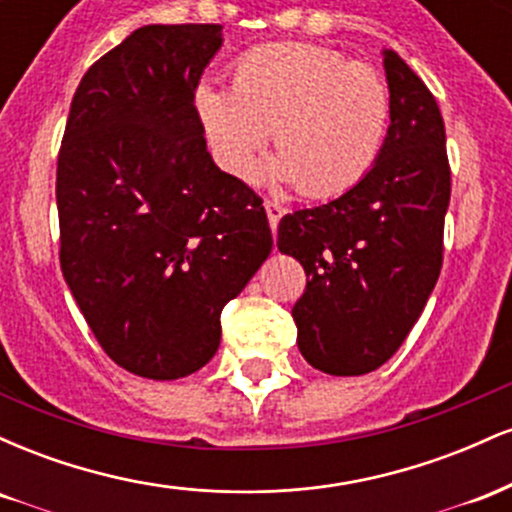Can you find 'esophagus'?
I'll list each match as a JSON object with an SVG mask.
<instances>
[{
    "instance_id": "1",
    "label": "esophagus",
    "mask_w": 512,
    "mask_h": 512,
    "mask_svg": "<svg viewBox=\"0 0 512 512\" xmlns=\"http://www.w3.org/2000/svg\"><path fill=\"white\" fill-rule=\"evenodd\" d=\"M264 211H267L269 226H272V231H276V226H279V219L286 214V209L281 207V204L272 202V199H267V202H264Z\"/></svg>"
}]
</instances>
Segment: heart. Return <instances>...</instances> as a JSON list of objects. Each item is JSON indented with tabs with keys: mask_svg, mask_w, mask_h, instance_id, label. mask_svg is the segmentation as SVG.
<instances>
[{
	"mask_svg": "<svg viewBox=\"0 0 512 512\" xmlns=\"http://www.w3.org/2000/svg\"><path fill=\"white\" fill-rule=\"evenodd\" d=\"M195 108L216 161L248 178L269 129L274 173L305 197L342 195L373 168L392 103L373 67L308 43L255 48L238 57L233 88L204 81Z\"/></svg>",
	"mask_w": 512,
	"mask_h": 512,
	"instance_id": "b5f03b06",
	"label": "heart"
}]
</instances>
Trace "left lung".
<instances>
[{"label":"left lung","instance_id":"1","mask_svg":"<svg viewBox=\"0 0 512 512\" xmlns=\"http://www.w3.org/2000/svg\"><path fill=\"white\" fill-rule=\"evenodd\" d=\"M383 62L392 115L373 168L342 197L286 214L276 238L308 276L291 310L298 349L330 375L383 366L424 313L443 267V115L395 50H385Z\"/></svg>","mask_w":512,"mask_h":512}]
</instances>
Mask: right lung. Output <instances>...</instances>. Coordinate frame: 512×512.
Listing matches in <instances>:
<instances>
[{
  "label": "right lung",
  "instance_id": "1",
  "mask_svg": "<svg viewBox=\"0 0 512 512\" xmlns=\"http://www.w3.org/2000/svg\"><path fill=\"white\" fill-rule=\"evenodd\" d=\"M221 26H142L91 64L57 156L60 267L117 366L178 380L272 252L262 199L207 151L195 91Z\"/></svg>",
  "mask_w": 512,
  "mask_h": 512
}]
</instances>
